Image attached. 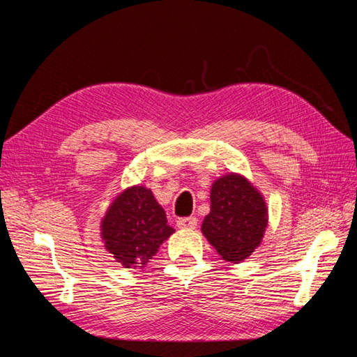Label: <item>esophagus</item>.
<instances>
[{
	"instance_id": "esophagus-1",
	"label": "esophagus",
	"mask_w": 357,
	"mask_h": 357,
	"mask_svg": "<svg viewBox=\"0 0 357 357\" xmlns=\"http://www.w3.org/2000/svg\"><path fill=\"white\" fill-rule=\"evenodd\" d=\"M176 225L183 229H195L197 228V219L195 217H183V219H178Z\"/></svg>"
}]
</instances>
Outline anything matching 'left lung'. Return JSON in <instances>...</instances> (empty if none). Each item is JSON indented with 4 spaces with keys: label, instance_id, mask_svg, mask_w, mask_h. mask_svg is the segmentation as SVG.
Masks as SVG:
<instances>
[{
    "label": "left lung",
    "instance_id": "left-lung-1",
    "mask_svg": "<svg viewBox=\"0 0 357 357\" xmlns=\"http://www.w3.org/2000/svg\"><path fill=\"white\" fill-rule=\"evenodd\" d=\"M211 211L202 233L222 259L243 263L261 244L268 228V204L244 174L227 173L211 185Z\"/></svg>",
    "mask_w": 357,
    "mask_h": 357
}]
</instances>
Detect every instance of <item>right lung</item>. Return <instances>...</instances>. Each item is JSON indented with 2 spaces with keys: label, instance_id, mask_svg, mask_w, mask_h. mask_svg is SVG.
Here are the masks:
<instances>
[{
  "label": "right lung",
  "instance_id": "1",
  "mask_svg": "<svg viewBox=\"0 0 357 357\" xmlns=\"http://www.w3.org/2000/svg\"><path fill=\"white\" fill-rule=\"evenodd\" d=\"M173 233L164 208L146 185L119 192L100 220L104 247L128 269H143Z\"/></svg>",
  "mask_w": 357,
  "mask_h": 357
}]
</instances>
